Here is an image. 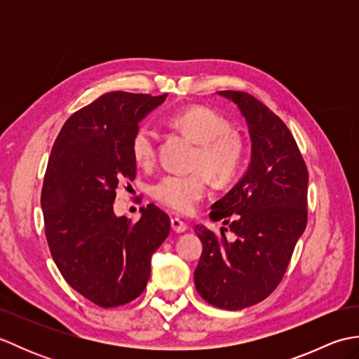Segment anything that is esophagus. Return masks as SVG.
I'll return each instance as SVG.
<instances>
[{
    "instance_id": "obj_1",
    "label": "esophagus",
    "mask_w": 359,
    "mask_h": 359,
    "mask_svg": "<svg viewBox=\"0 0 359 359\" xmlns=\"http://www.w3.org/2000/svg\"><path fill=\"white\" fill-rule=\"evenodd\" d=\"M171 228H172V230H174L175 233H184V231H187L185 222H184V220L177 219V217H172V219H171Z\"/></svg>"
}]
</instances>
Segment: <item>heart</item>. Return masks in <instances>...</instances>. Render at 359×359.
Here are the masks:
<instances>
[{
    "label": "heart",
    "instance_id": "1",
    "mask_svg": "<svg viewBox=\"0 0 359 359\" xmlns=\"http://www.w3.org/2000/svg\"><path fill=\"white\" fill-rule=\"evenodd\" d=\"M170 123L188 135L197 149L187 174H166L151 188L157 202L180 215L191 212L208 187V179L216 185H226L239 174L247 154L242 137L230 129L225 117L205 106H191L172 114ZM131 156L139 166H151L157 156L156 133L142 123L131 137Z\"/></svg>",
    "mask_w": 359,
    "mask_h": 359
}]
</instances>
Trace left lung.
Listing matches in <instances>:
<instances>
[{"label":"left lung","instance_id":"1","mask_svg":"<svg viewBox=\"0 0 359 359\" xmlns=\"http://www.w3.org/2000/svg\"><path fill=\"white\" fill-rule=\"evenodd\" d=\"M245 117L251 162L230 193L211 205L210 217L236 234L230 243L196 226L202 255L196 290L211 306L242 310L264 301L279 285L297 239L307 225L309 171L293 134L276 114L242 90H219Z\"/></svg>","mask_w":359,"mask_h":359}]
</instances>
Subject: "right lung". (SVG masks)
<instances>
[{"mask_svg":"<svg viewBox=\"0 0 359 359\" xmlns=\"http://www.w3.org/2000/svg\"><path fill=\"white\" fill-rule=\"evenodd\" d=\"M166 94H103L66 120L41 189L46 239L65 280L103 309L147 288L151 256L170 234V217L149 203L137 222L114 215L118 184L134 180L131 137Z\"/></svg>","mask_w":359,"mask_h":359,"instance_id":"right-lung-1","label":"right lung"}]
</instances>
